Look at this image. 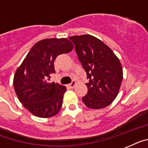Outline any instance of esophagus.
I'll return each instance as SVG.
<instances>
[{
	"mask_svg": "<svg viewBox=\"0 0 148 148\" xmlns=\"http://www.w3.org/2000/svg\"><path fill=\"white\" fill-rule=\"evenodd\" d=\"M76 81H75V80H73V81L71 82V83L70 84H69V85H68V86H69V87L70 88H71V89H73V88L74 87V86H75V85H76Z\"/></svg>",
	"mask_w": 148,
	"mask_h": 148,
	"instance_id": "esophagus-1",
	"label": "esophagus"
}]
</instances>
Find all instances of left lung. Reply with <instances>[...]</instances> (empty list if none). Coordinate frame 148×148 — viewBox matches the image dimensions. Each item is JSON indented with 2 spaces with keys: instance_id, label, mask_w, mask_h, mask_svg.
I'll return each instance as SVG.
<instances>
[{
  "instance_id": "obj_1",
  "label": "left lung",
  "mask_w": 148,
  "mask_h": 148,
  "mask_svg": "<svg viewBox=\"0 0 148 148\" xmlns=\"http://www.w3.org/2000/svg\"><path fill=\"white\" fill-rule=\"evenodd\" d=\"M78 59L86 72L87 94L82 98L86 106L101 109L113 102L123 80L122 64L112 49L90 34L71 36Z\"/></svg>"
}]
</instances>
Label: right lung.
Returning <instances> with one entry per match:
<instances>
[{"label": "right lung", "mask_w": 148, "mask_h": 148, "mask_svg": "<svg viewBox=\"0 0 148 148\" xmlns=\"http://www.w3.org/2000/svg\"><path fill=\"white\" fill-rule=\"evenodd\" d=\"M73 43L67 38H49L37 42L16 71L13 87L25 108L38 117L49 118L59 112L67 89L49 82L55 73L54 61L70 53Z\"/></svg>", "instance_id": "obj_1"}]
</instances>
